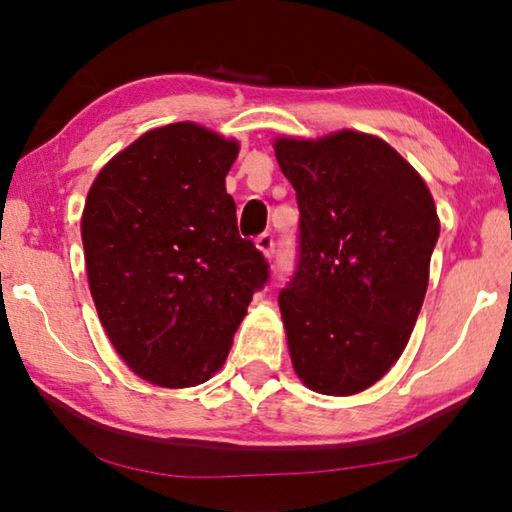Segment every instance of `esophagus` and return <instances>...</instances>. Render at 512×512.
Returning <instances> with one entry per match:
<instances>
[{"label": "esophagus", "mask_w": 512, "mask_h": 512, "mask_svg": "<svg viewBox=\"0 0 512 512\" xmlns=\"http://www.w3.org/2000/svg\"><path fill=\"white\" fill-rule=\"evenodd\" d=\"M255 248L262 253L264 257H271L273 255V248H275V241H273V235L271 232H264V235H259L255 239Z\"/></svg>", "instance_id": "obj_1"}]
</instances>
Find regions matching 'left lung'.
Listing matches in <instances>:
<instances>
[{
	"label": "left lung",
	"mask_w": 512,
	"mask_h": 512,
	"mask_svg": "<svg viewBox=\"0 0 512 512\" xmlns=\"http://www.w3.org/2000/svg\"><path fill=\"white\" fill-rule=\"evenodd\" d=\"M296 189L300 262L280 311L291 363L311 391H366L402 357L440 235L427 183L377 135L275 137Z\"/></svg>",
	"instance_id": "left-lung-1"
}]
</instances>
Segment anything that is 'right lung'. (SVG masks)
Masks as SVG:
<instances>
[{
    "instance_id": "add662e5",
    "label": "right lung",
    "mask_w": 512,
    "mask_h": 512,
    "mask_svg": "<svg viewBox=\"0 0 512 512\" xmlns=\"http://www.w3.org/2000/svg\"><path fill=\"white\" fill-rule=\"evenodd\" d=\"M237 155V140L176 121L108 160L85 198L94 307L112 348L155 386H198L221 370L268 277L225 192Z\"/></svg>"
}]
</instances>
